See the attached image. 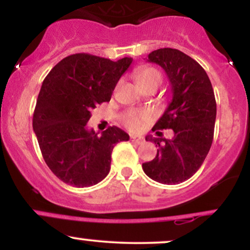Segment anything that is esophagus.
<instances>
[{
  "label": "esophagus",
  "mask_w": 250,
  "mask_h": 250,
  "mask_svg": "<svg viewBox=\"0 0 250 250\" xmlns=\"http://www.w3.org/2000/svg\"><path fill=\"white\" fill-rule=\"evenodd\" d=\"M130 141L136 143V145H142L143 142H145V139L141 136H136V135H133V136H130Z\"/></svg>",
  "instance_id": "esophagus-1"
}]
</instances>
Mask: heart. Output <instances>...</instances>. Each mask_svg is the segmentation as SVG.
<instances>
[{
	"label": "heart",
	"instance_id": "1",
	"mask_svg": "<svg viewBox=\"0 0 250 250\" xmlns=\"http://www.w3.org/2000/svg\"><path fill=\"white\" fill-rule=\"evenodd\" d=\"M161 74L156 68L150 67V65H142L136 71V81L142 89L147 87L149 84L161 83ZM151 119V114L148 111L143 113H130L125 117V125L130 130H140L146 122H148Z\"/></svg>",
	"mask_w": 250,
	"mask_h": 250
}]
</instances>
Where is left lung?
<instances>
[{"label": "left lung", "instance_id": "8db88e82", "mask_svg": "<svg viewBox=\"0 0 250 250\" xmlns=\"http://www.w3.org/2000/svg\"><path fill=\"white\" fill-rule=\"evenodd\" d=\"M148 62L167 74L173 99L153 130L171 129L173 139L147 136L156 145L154 160L142 165L147 176L163 185H177L199 170L211 147L216 120V101L206 70L182 51L162 48L151 51Z\"/></svg>", "mask_w": 250, "mask_h": 250}]
</instances>
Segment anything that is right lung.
<instances>
[{"label":"right lung","mask_w":250,"mask_h":250,"mask_svg":"<svg viewBox=\"0 0 250 250\" xmlns=\"http://www.w3.org/2000/svg\"><path fill=\"white\" fill-rule=\"evenodd\" d=\"M131 62V57L114 62L74 54L57 63L43 81L33 129L47 166L67 185L83 188L101 182L110 170L114 146L129 140L115 125L99 135L87 122L91 109L110 101Z\"/></svg>","instance_id":"1"}]
</instances>
